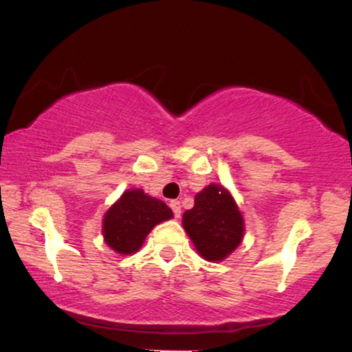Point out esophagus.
I'll use <instances>...</instances> for the list:
<instances>
[{"label":"esophagus","mask_w":352,"mask_h":352,"mask_svg":"<svg viewBox=\"0 0 352 352\" xmlns=\"http://www.w3.org/2000/svg\"><path fill=\"white\" fill-rule=\"evenodd\" d=\"M168 205H170V208H172V212H173V215H175V218H179L180 217V201L179 200H172Z\"/></svg>","instance_id":"esophagus-1"}]
</instances>
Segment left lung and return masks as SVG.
I'll return each instance as SVG.
<instances>
[{
  "label": "left lung",
  "mask_w": 352,
  "mask_h": 352,
  "mask_svg": "<svg viewBox=\"0 0 352 352\" xmlns=\"http://www.w3.org/2000/svg\"><path fill=\"white\" fill-rule=\"evenodd\" d=\"M182 225L207 261H221L236 250L245 233L243 215L232 193L221 185H208L195 195V205L182 217Z\"/></svg>",
  "instance_id": "8db88e82"
}]
</instances>
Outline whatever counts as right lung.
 I'll use <instances>...</instances> for the list:
<instances>
[{"mask_svg":"<svg viewBox=\"0 0 352 352\" xmlns=\"http://www.w3.org/2000/svg\"><path fill=\"white\" fill-rule=\"evenodd\" d=\"M172 217V210L162 200L153 199L140 188L125 190L104 215V240L117 253H135L152 228Z\"/></svg>","mask_w":352,"mask_h":352,"instance_id":"add662e5","label":"right lung"}]
</instances>
